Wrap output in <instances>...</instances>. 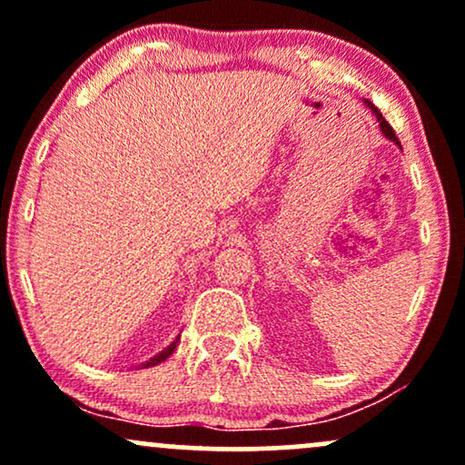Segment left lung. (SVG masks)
I'll use <instances>...</instances> for the list:
<instances>
[{
	"instance_id": "8db88e82",
	"label": "left lung",
	"mask_w": 465,
	"mask_h": 465,
	"mask_svg": "<svg viewBox=\"0 0 465 465\" xmlns=\"http://www.w3.org/2000/svg\"><path fill=\"white\" fill-rule=\"evenodd\" d=\"M365 104H367V106H370V109H371V114H373V115H376V120H378V126H381L382 135H385V137H387V140H391L393 143H398V146H400V142H398L396 133H393V129H391V126H389V122L385 120V117H382V114H381V111H378V109H376V106H373V104L370 103V100H365ZM400 148H402V146H400Z\"/></svg>"
}]
</instances>
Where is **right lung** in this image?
<instances>
[{
  "instance_id": "obj_1",
  "label": "right lung",
  "mask_w": 465,
  "mask_h": 465,
  "mask_svg": "<svg viewBox=\"0 0 465 465\" xmlns=\"http://www.w3.org/2000/svg\"><path fill=\"white\" fill-rule=\"evenodd\" d=\"M177 343H179V336H177V339H174V341H173V343H170V345H168V348H163L162 351H159V354H154L151 361L142 362V365H140V367H154V365H159V362H163L165 359H168V356H170V354H173V351H174V350H177Z\"/></svg>"
}]
</instances>
